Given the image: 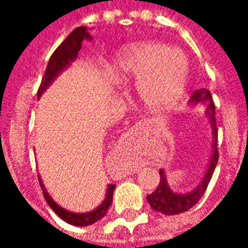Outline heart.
Listing matches in <instances>:
<instances>
[{
	"label": "heart",
	"instance_id": "obj_1",
	"mask_svg": "<svg viewBox=\"0 0 248 248\" xmlns=\"http://www.w3.org/2000/svg\"><path fill=\"white\" fill-rule=\"evenodd\" d=\"M108 73L121 83L138 81L140 98L154 108L177 102L187 83V62L182 53L156 42L126 46L108 65Z\"/></svg>",
	"mask_w": 248,
	"mask_h": 248
}]
</instances>
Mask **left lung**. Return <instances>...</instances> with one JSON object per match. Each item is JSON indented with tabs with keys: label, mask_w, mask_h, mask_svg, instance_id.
I'll use <instances>...</instances> for the list:
<instances>
[{
	"label": "left lung",
	"mask_w": 248,
	"mask_h": 248,
	"mask_svg": "<svg viewBox=\"0 0 248 248\" xmlns=\"http://www.w3.org/2000/svg\"><path fill=\"white\" fill-rule=\"evenodd\" d=\"M191 105L197 103H206V115L210 119V124L213 126L214 133V145H213V154L211 159L208 163V169L202 182L199 183L195 190L187 192V194H177L171 191V188L169 187L166 182V175L163 170H159L161 175V182L155 188V191L151 192L150 195H147V202L150 203L153 210H155L158 213H162L163 215H177V214L185 213L187 210L197 204L199 199L203 197V194L206 192V188L208 186V182L213 177L214 170L217 167L219 159L218 153V130H217V122H215V105H214L211 93L207 89H199L190 98Z\"/></svg>",
	"instance_id": "obj_1"
}]
</instances>
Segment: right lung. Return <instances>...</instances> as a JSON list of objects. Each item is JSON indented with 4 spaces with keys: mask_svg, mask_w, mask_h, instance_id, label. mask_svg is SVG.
<instances>
[{
    "mask_svg": "<svg viewBox=\"0 0 248 248\" xmlns=\"http://www.w3.org/2000/svg\"><path fill=\"white\" fill-rule=\"evenodd\" d=\"M85 40H92V35L87 33V30L85 26H79L71 31L70 34L67 35L61 45L57 47L54 53L51 54L50 60H49V63L46 66L45 74L42 77V81H41L40 89L37 92V97H41V94L44 93L46 87L50 85L51 82L54 81L60 73H61L65 67L70 65V62H73L78 56V51L81 50L82 42ZM38 181H40L41 188H42V192H44V197H45V201L47 202V204L50 206L51 210L60 217L61 219H63L67 223L73 224V226H89V224H93L98 222L99 219H102L106 213H108L110 204L113 202V192L114 188H115V185H108V194H106V198L102 202V204H99L95 210H93L90 213L85 214H76L70 213L65 208H62L61 206H58L53 199L50 198V195L46 191L44 183L41 181L40 175H38Z\"/></svg>",
    "mask_w": 248,
    "mask_h": 248,
    "instance_id": "right-lung-1",
    "label": "right lung"
}]
</instances>
